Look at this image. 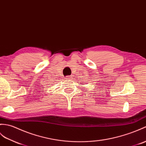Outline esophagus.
Masks as SVG:
<instances>
[{"label": "esophagus", "instance_id": "obj_1", "mask_svg": "<svg viewBox=\"0 0 146 146\" xmlns=\"http://www.w3.org/2000/svg\"><path fill=\"white\" fill-rule=\"evenodd\" d=\"M66 80H72V76H66Z\"/></svg>", "mask_w": 146, "mask_h": 146}]
</instances>
